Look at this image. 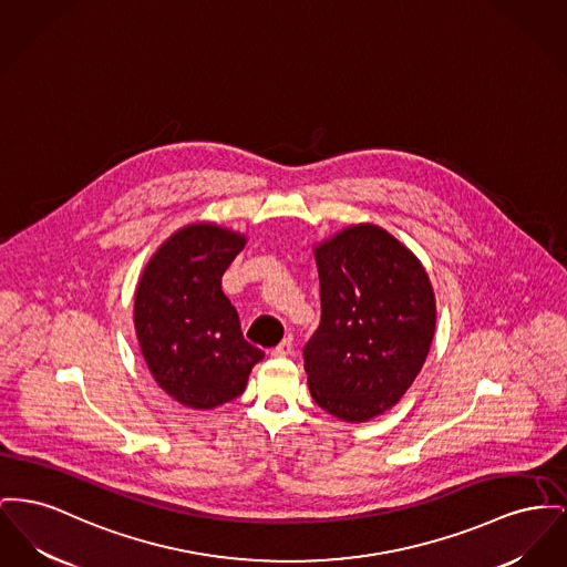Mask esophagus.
Instances as JSON below:
<instances>
[{
	"label": "esophagus",
	"mask_w": 567,
	"mask_h": 567,
	"mask_svg": "<svg viewBox=\"0 0 567 567\" xmlns=\"http://www.w3.org/2000/svg\"><path fill=\"white\" fill-rule=\"evenodd\" d=\"M291 353H293V338H291V336H287V338L271 351L274 358H289Z\"/></svg>",
	"instance_id": "34e87169"
}]
</instances>
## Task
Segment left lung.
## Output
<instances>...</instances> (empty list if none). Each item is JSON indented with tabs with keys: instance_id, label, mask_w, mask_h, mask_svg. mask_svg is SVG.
Here are the masks:
<instances>
[{
	"instance_id": "1",
	"label": "left lung",
	"mask_w": 567,
	"mask_h": 567,
	"mask_svg": "<svg viewBox=\"0 0 567 567\" xmlns=\"http://www.w3.org/2000/svg\"><path fill=\"white\" fill-rule=\"evenodd\" d=\"M321 323L303 349L315 402L360 424L383 415L424 367L436 323L422 261L383 227L349 225L319 241Z\"/></svg>"
}]
</instances>
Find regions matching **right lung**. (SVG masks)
<instances>
[{"mask_svg":"<svg viewBox=\"0 0 567 567\" xmlns=\"http://www.w3.org/2000/svg\"><path fill=\"white\" fill-rule=\"evenodd\" d=\"M246 235L193 223L152 255L134 293V332L154 381L184 406L237 399L264 351L244 340L220 280Z\"/></svg>","mask_w":567,"mask_h":567,"instance_id":"add662e5","label":"right lung"}]
</instances>
